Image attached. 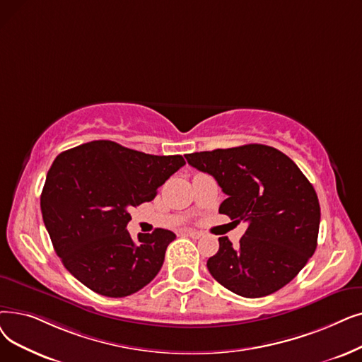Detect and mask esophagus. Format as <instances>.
I'll use <instances>...</instances> for the list:
<instances>
[{
	"mask_svg": "<svg viewBox=\"0 0 362 362\" xmlns=\"http://www.w3.org/2000/svg\"><path fill=\"white\" fill-rule=\"evenodd\" d=\"M186 235H187V237L194 238V240H199V238L202 237V232H199V230H194V229H189V230H186Z\"/></svg>",
	"mask_w": 362,
	"mask_h": 362,
	"instance_id": "34e87169",
	"label": "esophagus"
}]
</instances>
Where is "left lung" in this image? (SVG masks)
<instances>
[{"label":"left lung","instance_id":"obj_1","mask_svg":"<svg viewBox=\"0 0 362 362\" xmlns=\"http://www.w3.org/2000/svg\"><path fill=\"white\" fill-rule=\"evenodd\" d=\"M185 156L228 195L218 213L248 225L238 245L218 238V251L207 260L211 276L248 298L287 286L315 253L321 218L317 192L300 168L259 144Z\"/></svg>","mask_w":362,"mask_h":362}]
</instances>
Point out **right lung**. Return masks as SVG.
<instances>
[{
	"label": "right lung",
	"mask_w": 362,
	"mask_h": 362,
	"mask_svg": "<svg viewBox=\"0 0 362 362\" xmlns=\"http://www.w3.org/2000/svg\"><path fill=\"white\" fill-rule=\"evenodd\" d=\"M185 165L182 155H149L94 140L56 156L42 187L41 213L57 256L86 287L125 297L160 272L176 235L167 229L130 237V210L149 202Z\"/></svg>",
	"instance_id": "add662e5"
}]
</instances>
